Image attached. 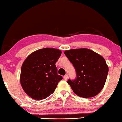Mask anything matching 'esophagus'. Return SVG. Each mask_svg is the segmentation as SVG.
<instances>
[{"label":"esophagus","mask_w":122,"mask_h":122,"mask_svg":"<svg viewBox=\"0 0 122 122\" xmlns=\"http://www.w3.org/2000/svg\"><path fill=\"white\" fill-rule=\"evenodd\" d=\"M63 78H64L65 80H67V78H68V75H66L65 76H64V77H63Z\"/></svg>","instance_id":"esophagus-1"}]
</instances>
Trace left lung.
<instances>
[{
  "label": "left lung",
  "instance_id": "left-lung-1",
  "mask_svg": "<svg viewBox=\"0 0 122 122\" xmlns=\"http://www.w3.org/2000/svg\"><path fill=\"white\" fill-rule=\"evenodd\" d=\"M64 53L76 70V79L67 81L73 92L83 98L97 95L103 88L108 73L105 59L85 48L70 49Z\"/></svg>",
  "mask_w": 122,
  "mask_h": 122
}]
</instances>
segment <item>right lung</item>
Segmentation results:
<instances>
[{"label": "right lung", "instance_id": "add662e5", "mask_svg": "<svg viewBox=\"0 0 122 122\" xmlns=\"http://www.w3.org/2000/svg\"><path fill=\"white\" fill-rule=\"evenodd\" d=\"M60 50L39 49L29 55L22 65L20 81L23 90L34 99H45L54 93L62 77L57 74L55 63Z\"/></svg>", "mask_w": 122, "mask_h": 122}]
</instances>
